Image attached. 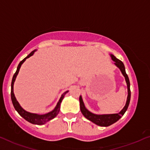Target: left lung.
<instances>
[{"label": "left lung", "instance_id": "obj_1", "mask_svg": "<svg viewBox=\"0 0 150 150\" xmlns=\"http://www.w3.org/2000/svg\"><path fill=\"white\" fill-rule=\"evenodd\" d=\"M110 57H111L112 60L115 62V65L120 70L123 76L125 77V81L127 83V98L126 104L125 105L124 108H123V109L120 112L116 113V114H94V113L89 111V110L85 108L81 95H80V98H79V100H80V110H81L82 114L84 115V117H85V118H87L88 120L95 123L97 125L101 127H108L111 125L114 124V123L116 122L117 121L119 120L122 117V116H123L127 110L131 98L130 83H129V78H128L127 75L126 73L125 67L124 64H123V62H122L121 60L116 58V57L114 56L112 54H110Z\"/></svg>", "mask_w": 150, "mask_h": 150}]
</instances>
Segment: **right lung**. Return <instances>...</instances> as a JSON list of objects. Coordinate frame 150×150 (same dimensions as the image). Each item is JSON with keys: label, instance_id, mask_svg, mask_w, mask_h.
Segmentation results:
<instances>
[{"label": "right lung", "instance_id": "1", "mask_svg": "<svg viewBox=\"0 0 150 150\" xmlns=\"http://www.w3.org/2000/svg\"><path fill=\"white\" fill-rule=\"evenodd\" d=\"M36 50H34L33 51H32V52H31L27 57H25L22 61L20 62L18 65L17 70H16V72H15L13 77V79H12V82H11V100H12L13 105L15 109H16V111L18 112V114L21 115L22 117H23L25 120L29 122L32 123V124L38 125H42L45 124L46 122H47L48 121L51 120H52L53 118H55V117L57 116V114L59 113V112H60V104H61L62 100H63L65 94H66L67 93H68V90L66 92H65V93H64L61 95V97H60L59 101L57 102L56 106L55 107V108H54L52 111L49 112H47V113H45V114L39 115V114H36V113L29 112L25 110L21 106V105H20L18 102L17 101V100H16V97H15V95H14L13 85H14L15 80H16V77H17L20 68H21L22 64L25 61L26 59L32 56V55L35 53V52Z\"/></svg>", "mask_w": 150, "mask_h": 150}]
</instances>
